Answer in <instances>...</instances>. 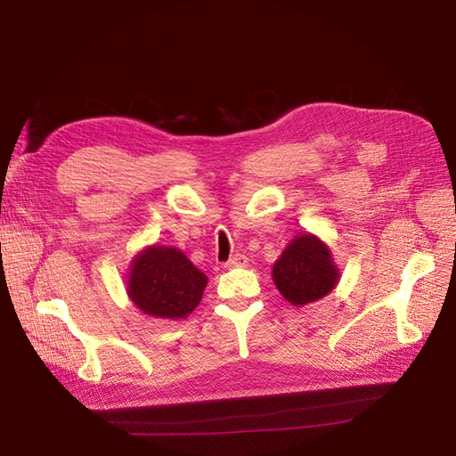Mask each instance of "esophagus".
I'll list each match as a JSON object with an SVG mask.
<instances>
[{"label": "esophagus", "instance_id": "34e87169", "mask_svg": "<svg viewBox=\"0 0 456 456\" xmlns=\"http://www.w3.org/2000/svg\"><path fill=\"white\" fill-rule=\"evenodd\" d=\"M247 265H249V258H247L241 253H236L233 256H230V260L224 265V268H228V270H232V268H245Z\"/></svg>", "mask_w": 456, "mask_h": 456}]
</instances>
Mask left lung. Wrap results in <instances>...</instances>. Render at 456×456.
Listing matches in <instances>:
<instances>
[{"label": "left lung", "mask_w": 456, "mask_h": 456, "mask_svg": "<svg viewBox=\"0 0 456 456\" xmlns=\"http://www.w3.org/2000/svg\"><path fill=\"white\" fill-rule=\"evenodd\" d=\"M272 278L293 306H305L333 291L340 272L329 247L312 233H302L275 260Z\"/></svg>", "instance_id": "8db88e82"}]
</instances>
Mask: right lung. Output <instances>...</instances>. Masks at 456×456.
Instances as JSON below:
<instances>
[{"label":"right lung","mask_w":456,"mask_h":456,"mask_svg":"<svg viewBox=\"0 0 456 456\" xmlns=\"http://www.w3.org/2000/svg\"><path fill=\"white\" fill-rule=\"evenodd\" d=\"M207 275L175 247L151 245L131 262L127 295L144 314L184 320L200 305Z\"/></svg>","instance_id":"add662e5"}]
</instances>
